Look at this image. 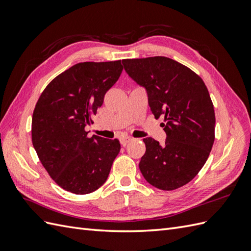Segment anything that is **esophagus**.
Returning a JSON list of instances; mask_svg holds the SVG:
<instances>
[{
  "mask_svg": "<svg viewBox=\"0 0 251 251\" xmlns=\"http://www.w3.org/2000/svg\"><path fill=\"white\" fill-rule=\"evenodd\" d=\"M132 140V138L131 137H122L121 139H120V142H121V145L123 146V147H125L127 143L128 142H130Z\"/></svg>",
  "mask_w": 251,
  "mask_h": 251,
  "instance_id": "34e87169",
  "label": "esophagus"
}]
</instances>
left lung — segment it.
Instances as JSON below:
<instances>
[{
  "mask_svg": "<svg viewBox=\"0 0 251 251\" xmlns=\"http://www.w3.org/2000/svg\"><path fill=\"white\" fill-rule=\"evenodd\" d=\"M128 75L145 86L149 105L167 138H146L140 172L151 185L173 191L189 183L204 166L215 141L214 104L201 77L176 60L155 56L124 59Z\"/></svg>",
  "mask_w": 251,
  "mask_h": 251,
  "instance_id": "1",
  "label": "left lung"
}]
</instances>
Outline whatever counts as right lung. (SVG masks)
<instances>
[{"mask_svg": "<svg viewBox=\"0 0 251 251\" xmlns=\"http://www.w3.org/2000/svg\"><path fill=\"white\" fill-rule=\"evenodd\" d=\"M123 71L121 60L79 62L42 92L32 115V143L55 182L74 194H88L108 179L120 141L88 137L85 126L103 103Z\"/></svg>", "mask_w": 251, "mask_h": 251, "instance_id": "right-lung-1", "label": "right lung"}]
</instances>
